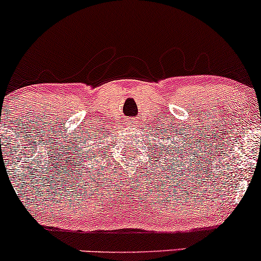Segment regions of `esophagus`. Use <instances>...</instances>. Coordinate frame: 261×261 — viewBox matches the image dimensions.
I'll use <instances>...</instances> for the list:
<instances>
[{
	"label": "esophagus",
	"mask_w": 261,
	"mask_h": 261,
	"mask_svg": "<svg viewBox=\"0 0 261 261\" xmlns=\"http://www.w3.org/2000/svg\"><path fill=\"white\" fill-rule=\"evenodd\" d=\"M137 124V120L136 119H126V125H128V126H135V125Z\"/></svg>",
	"instance_id": "obj_1"
}]
</instances>
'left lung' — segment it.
<instances>
[{
	"label": "left lung",
	"instance_id": "obj_1",
	"mask_svg": "<svg viewBox=\"0 0 261 261\" xmlns=\"http://www.w3.org/2000/svg\"><path fill=\"white\" fill-rule=\"evenodd\" d=\"M164 133H166V139H161L162 140V145H164V142H167V141H168L170 137H172V135H167L168 133H167V131H164ZM170 133H172V131H170ZM169 133V134H170ZM158 143H160V141H158ZM166 147H167V155H168V151H169V146H167V145H164V149H166ZM190 151H191V148H190ZM172 155L173 157L175 158V161H176V158L178 157H180V158H182V155H181V152H184V154H185V146H182V145H180L178 147V142H176V146H174V147H173V149H172ZM188 160V158H187ZM185 163H187V161H185ZM176 167V166H175Z\"/></svg>",
	"mask_w": 261,
	"mask_h": 261
}]
</instances>
